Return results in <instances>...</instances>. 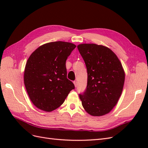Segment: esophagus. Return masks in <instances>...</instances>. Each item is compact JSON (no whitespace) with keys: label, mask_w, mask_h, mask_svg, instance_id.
<instances>
[{"label":"esophagus","mask_w":148,"mask_h":148,"mask_svg":"<svg viewBox=\"0 0 148 148\" xmlns=\"http://www.w3.org/2000/svg\"><path fill=\"white\" fill-rule=\"evenodd\" d=\"M73 83H74V84H75V86L77 87V81H74V82H73Z\"/></svg>","instance_id":"1"}]
</instances>
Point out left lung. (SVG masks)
Segmentation results:
<instances>
[{"label": "left lung", "instance_id": "left-lung-1", "mask_svg": "<svg viewBox=\"0 0 148 148\" xmlns=\"http://www.w3.org/2000/svg\"><path fill=\"white\" fill-rule=\"evenodd\" d=\"M77 47L88 73L86 89L79 95L82 106L89 115H104L117 104L122 92L123 66L115 53L106 46L81 44Z\"/></svg>", "mask_w": 148, "mask_h": 148}]
</instances>
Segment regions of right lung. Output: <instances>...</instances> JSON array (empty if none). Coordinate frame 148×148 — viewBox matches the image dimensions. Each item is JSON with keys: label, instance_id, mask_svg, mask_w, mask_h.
<instances>
[{"label": "right lung", "instance_id": "add662e5", "mask_svg": "<svg viewBox=\"0 0 148 148\" xmlns=\"http://www.w3.org/2000/svg\"><path fill=\"white\" fill-rule=\"evenodd\" d=\"M75 47L70 42H51L39 46L28 58L24 83L30 100L37 108L46 112L57 109L75 89L66 78L65 64Z\"/></svg>", "mask_w": 148, "mask_h": 148}]
</instances>
